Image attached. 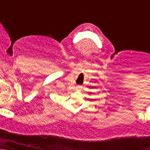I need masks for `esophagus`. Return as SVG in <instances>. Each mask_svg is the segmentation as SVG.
I'll list each match as a JSON object with an SVG mask.
<instances>
[{
  "instance_id": "1",
  "label": "esophagus",
  "mask_w": 150,
  "mask_h": 150,
  "mask_svg": "<svg viewBox=\"0 0 150 150\" xmlns=\"http://www.w3.org/2000/svg\"><path fill=\"white\" fill-rule=\"evenodd\" d=\"M76 89H77V90H81L82 89V87L81 86H77V87H76Z\"/></svg>"
}]
</instances>
